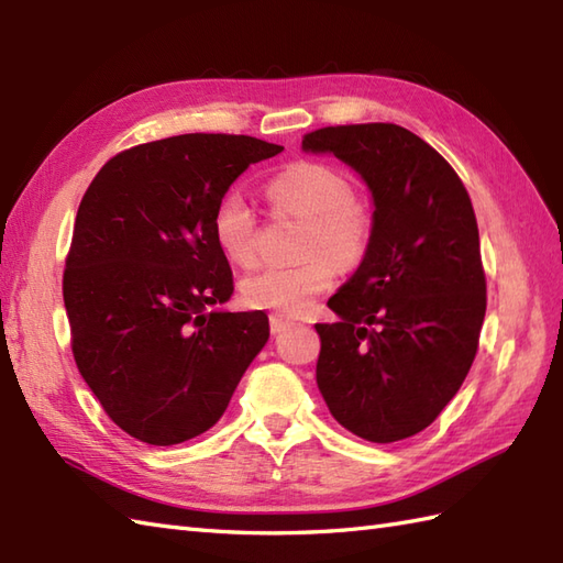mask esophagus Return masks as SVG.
Listing matches in <instances>:
<instances>
[{
    "label": "esophagus",
    "instance_id": "34e87169",
    "mask_svg": "<svg viewBox=\"0 0 563 563\" xmlns=\"http://www.w3.org/2000/svg\"><path fill=\"white\" fill-rule=\"evenodd\" d=\"M292 327V321H288V319H283V317H271V333L273 336H278V333H283L285 329H290Z\"/></svg>",
    "mask_w": 563,
    "mask_h": 563
}]
</instances>
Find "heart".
<instances>
[{
  "label": "heart",
  "mask_w": 563,
  "mask_h": 563,
  "mask_svg": "<svg viewBox=\"0 0 563 563\" xmlns=\"http://www.w3.org/2000/svg\"><path fill=\"white\" fill-rule=\"evenodd\" d=\"M266 190L275 210L309 222L305 258L312 261L249 275L242 283V300L251 309H266L278 317H302L333 285V262L339 268H353L365 258L373 242V210L353 196L349 176L324 162H292L271 178ZM212 234L222 254L236 266L256 261V212L239 190H230L218 202Z\"/></svg>",
  "instance_id": "obj_1"
}]
</instances>
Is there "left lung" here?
I'll list each match as a JSON object with an SVG mask.
<instances>
[{
  "label": "left lung",
  "instance_id": "left-lung-1",
  "mask_svg": "<svg viewBox=\"0 0 563 563\" xmlns=\"http://www.w3.org/2000/svg\"><path fill=\"white\" fill-rule=\"evenodd\" d=\"M302 150L333 154L373 196V242L317 324V385L331 416L369 442L421 433L457 394L486 314L479 227L440 154L394 123L336 125Z\"/></svg>",
  "mask_w": 563,
  "mask_h": 563
}]
</instances>
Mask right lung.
Listing matches in <instances>:
<instances>
[{
	"mask_svg": "<svg viewBox=\"0 0 563 563\" xmlns=\"http://www.w3.org/2000/svg\"><path fill=\"white\" fill-rule=\"evenodd\" d=\"M249 135H176L115 154L84 194L63 295L79 373L111 421L178 445L220 421L268 341L263 312H222L232 268L212 214L249 164Z\"/></svg>",
	"mask_w": 563,
	"mask_h": 563,
	"instance_id": "right-lung-1",
	"label": "right lung"
}]
</instances>
